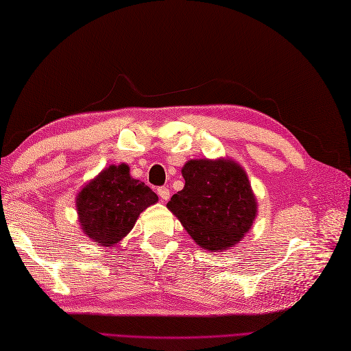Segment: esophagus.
Listing matches in <instances>:
<instances>
[{"label": "esophagus", "instance_id": "1", "mask_svg": "<svg viewBox=\"0 0 351 351\" xmlns=\"http://www.w3.org/2000/svg\"><path fill=\"white\" fill-rule=\"evenodd\" d=\"M158 195H159V197H161V200H168L169 199V190L167 187H159Z\"/></svg>", "mask_w": 351, "mask_h": 351}]
</instances>
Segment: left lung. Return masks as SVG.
<instances>
[{
  "label": "left lung",
  "mask_w": 351,
  "mask_h": 351,
  "mask_svg": "<svg viewBox=\"0 0 351 351\" xmlns=\"http://www.w3.org/2000/svg\"><path fill=\"white\" fill-rule=\"evenodd\" d=\"M184 187L167 204L200 247L226 250L239 243L256 218L247 174L231 159H190Z\"/></svg>",
  "instance_id": "1"
}]
</instances>
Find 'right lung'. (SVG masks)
<instances>
[{
    "mask_svg": "<svg viewBox=\"0 0 351 351\" xmlns=\"http://www.w3.org/2000/svg\"><path fill=\"white\" fill-rule=\"evenodd\" d=\"M156 202L152 189L132 178L129 165L120 164L90 180L79 192L76 208L84 234L108 247L129 234L137 217Z\"/></svg>",
    "mask_w": 351,
    "mask_h": 351,
    "instance_id": "add662e5",
    "label": "right lung"
}]
</instances>
